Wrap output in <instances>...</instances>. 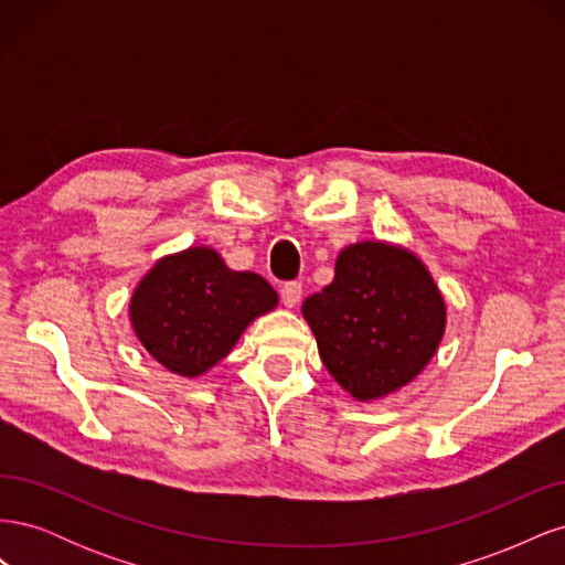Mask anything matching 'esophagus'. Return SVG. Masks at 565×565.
Segmentation results:
<instances>
[{
	"label": "esophagus",
	"mask_w": 565,
	"mask_h": 565,
	"mask_svg": "<svg viewBox=\"0 0 565 565\" xmlns=\"http://www.w3.org/2000/svg\"><path fill=\"white\" fill-rule=\"evenodd\" d=\"M280 299H282V303L287 306V309H295V306H297L299 299H301V282H297V280L285 282V285L280 287Z\"/></svg>",
	"instance_id": "34e87169"
}]
</instances>
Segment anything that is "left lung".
<instances>
[{"label": "left lung", "instance_id": "1", "mask_svg": "<svg viewBox=\"0 0 565 565\" xmlns=\"http://www.w3.org/2000/svg\"><path fill=\"white\" fill-rule=\"evenodd\" d=\"M301 311L324 367L358 401L413 382L446 330V303L429 270L415 254L384 243L341 252L334 280Z\"/></svg>", "mask_w": 565, "mask_h": 565}]
</instances>
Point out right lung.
I'll return each instance as SVG.
<instances>
[{
  "label": "right lung",
  "mask_w": 565,
  "mask_h": 565,
  "mask_svg": "<svg viewBox=\"0 0 565 565\" xmlns=\"http://www.w3.org/2000/svg\"><path fill=\"white\" fill-rule=\"evenodd\" d=\"M278 303L262 276L231 270L210 247L158 262L131 297V324L169 372L198 377L224 358L247 324Z\"/></svg>",
  "instance_id": "add662e5"
}]
</instances>
